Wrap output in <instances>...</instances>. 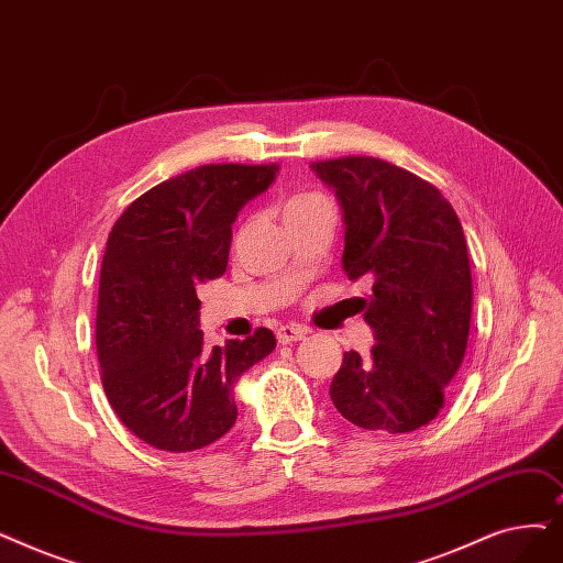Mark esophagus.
Wrapping results in <instances>:
<instances>
[{"mask_svg":"<svg viewBox=\"0 0 563 563\" xmlns=\"http://www.w3.org/2000/svg\"><path fill=\"white\" fill-rule=\"evenodd\" d=\"M310 333L308 327H301V324H285L276 331V338L280 345H289V342H297V340H303L306 335Z\"/></svg>","mask_w":563,"mask_h":563,"instance_id":"esophagus-1","label":"esophagus"}]
</instances>
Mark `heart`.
<instances>
[{"label": "heart", "instance_id": "b5f03b06", "mask_svg": "<svg viewBox=\"0 0 563 563\" xmlns=\"http://www.w3.org/2000/svg\"><path fill=\"white\" fill-rule=\"evenodd\" d=\"M320 202H327V198H322L320 192H312V190H301V192H295L291 198L285 202V216L295 213V211H301V209H308L312 205H320Z\"/></svg>", "mask_w": 563, "mask_h": 563}]
</instances>
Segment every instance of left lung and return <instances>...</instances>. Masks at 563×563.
Here are the masks:
<instances>
[{
    "instance_id": "left-lung-1",
    "label": "left lung",
    "mask_w": 563,
    "mask_h": 563,
    "mask_svg": "<svg viewBox=\"0 0 563 563\" xmlns=\"http://www.w3.org/2000/svg\"><path fill=\"white\" fill-rule=\"evenodd\" d=\"M345 211L342 268L373 278L363 320L368 356L345 352L331 382L335 409L363 430L411 432L446 400L472 320L467 241L451 202L430 181L373 156L314 161Z\"/></svg>"
}]
</instances>
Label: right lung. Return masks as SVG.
Segmentation results:
<instances>
[{
	"label": "right lung",
	"instance_id": "right-lung-1",
	"mask_svg": "<svg viewBox=\"0 0 563 563\" xmlns=\"http://www.w3.org/2000/svg\"><path fill=\"white\" fill-rule=\"evenodd\" d=\"M276 173L200 165L142 192L112 225L96 308L101 382L119 421L158 451L221 439L236 421L234 382L276 347L260 327L209 350L195 291L225 274L234 218Z\"/></svg>",
	"mask_w": 563,
	"mask_h": 563
}]
</instances>
